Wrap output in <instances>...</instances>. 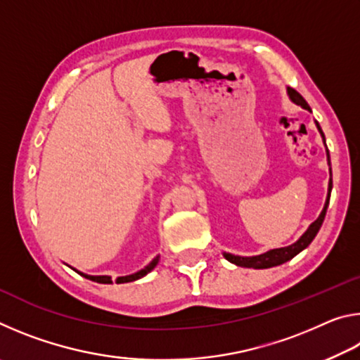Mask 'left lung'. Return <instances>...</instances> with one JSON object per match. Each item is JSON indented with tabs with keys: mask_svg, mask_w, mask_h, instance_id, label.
Returning a JSON list of instances; mask_svg holds the SVG:
<instances>
[{
	"mask_svg": "<svg viewBox=\"0 0 360 360\" xmlns=\"http://www.w3.org/2000/svg\"><path fill=\"white\" fill-rule=\"evenodd\" d=\"M288 95L292 103H295V105L302 106L303 109H307V111H311L308 106V103L303 100V96L297 92V90L288 87ZM316 127H318V130L322 136V141H324L326 146V136L324 133H322L321 127L318 122H316ZM326 152H327V163L328 167H330V155H328V149L326 146ZM330 169V179H328V191H327V198H326V203H324V208H322L319 217L316 219V221L309 225L307 229V231L298 238L295 243H292L289 246H284V248H276V249H270V251H266L264 254H259V255H235V254H230V252H224V257L227 259L231 264L238 265V266H245V268H255V270H260V268H271V266H276V265H281L284 262L290 260L292 257H295L298 252H302L303 249H307L309 246V243L314 240V236L318 235V231L321 229L322 222H324V217H326V212H327V206L328 202H330V192H332V168Z\"/></svg>",
	"mask_w": 360,
	"mask_h": 360,
	"instance_id": "8db88e82",
	"label": "left lung"
}]
</instances>
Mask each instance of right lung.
<instances>
[{
    "instance_id": "add662e5",
    "label": "right lung",
    "mask_w": 360,
    "mask_h": 360,
    "mask_svg": "<svg viewBox=\"0 0 360 360\" xmlns=\"http://www.w3.org/2000/svg\"><path fill=\"white\" fill-rule=\"evenodd\" d=\"M158 260H160V255H155L154 259H152L148 265H146L144 268H141V270L136 271V273H131V275H127V276H119L117 279H115V283L117 284H122V283H131V281H136V279H141L143 276L148 275V273H150L154 268L157 266ZM72 268V266H71ZM76 273H79V275L90 279V281H95V283H101V284H112V279L111 276L108 275H100V276H94V275H85V273H81L79 270H76V268H72Z\"/></svg>"
}]
</instances>
